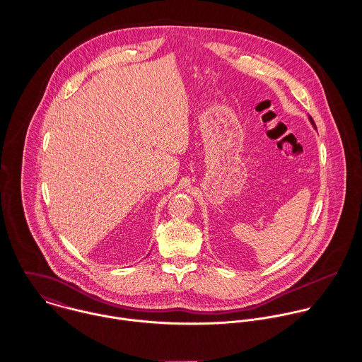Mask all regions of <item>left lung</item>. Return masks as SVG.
<instances>
[{
	"mask_svg": "<svg viewBox=\"0 0 362 362\" xmlns=\"http://www.w3.org/2000/svg\"><path fill=\"white\" fill-rule=\"evenodd\" d=\"M310 122H312V125H313V127H315V122H313V119H312V118H310ZM315 128H316V127H315Z\"/></svg>",
	"mask_w": 362,
	"mask_h": 362,
	"instance_id": "obj_1",
	"label": "left lung"
}]
</instances>
